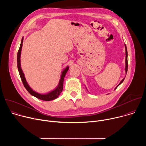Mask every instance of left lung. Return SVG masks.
I'll return each mask as SVG.
<instances>
[{
	"label": "left lung",
	"instance_id": "obj_1",
	"mask_svg": "<svg viewBox=\"0 0 146 146\" xmlns=\"http://www.w3.org/2000/svg\"><path fill=\"white\" fill-rule=\"evenodd\" d=\"M125 54H126V59H125V64H126V66H125V72H126V73H127V71H128V52H127V46H126V45H125ZM124 79H125V78L122 80V81L120 82L119 84L117 86V87L115 88V89H116V88L121 84V83L123 81Z\"/></svg>",
	"mask_w": 146,
	"mask_h": 146
}]
</instances>
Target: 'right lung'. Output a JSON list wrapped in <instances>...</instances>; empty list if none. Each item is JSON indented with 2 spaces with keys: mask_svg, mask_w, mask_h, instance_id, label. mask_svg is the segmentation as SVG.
Masks as SVG:
<instances>
[{
  "mask_svg": "<svg viewBox=\"0 0 146 146\" xmlns=\"http://www.w3.org/2000/svg\"><path fill=\"white\" fill-rule=\"evenodd\" d=\"M23 39H24V38L23 37V38L21 40V45H20L19 48L18 50V54H17V67H18L20 77H21V78L24 86L25 87L26 90L28 91V92L31 95H32V96H34L35 97L39 99L43 100L44 101H50V100H52L57 98L59 96V95H60V94L61 93V92L62 91V90H63L64 80L65 76L69 69V66H67L64 70V71L62 72L61 77H60V80L59 82V84H58V87L54 91H52L47 94H38V93L34 91L28 84V83H27L25 77V76H24V74L21 68L20 57H21V49H22V47H23Z\"/></svg>",
  "mask_w": 146,
  "mask_h": 146,
  "instance_id": "obj_1",
  "label": "right lung"
}]
</instances>
